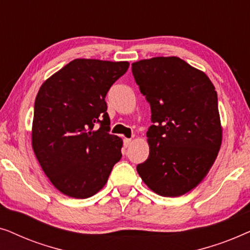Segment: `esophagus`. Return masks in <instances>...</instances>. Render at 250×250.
<instances>
[{
    "mask_svg": "<svg viewBox=\"0 0 250 250\" xmlns=\"http://www.w3.org/2000/svg\"><path fill=\"white\" fill-rule=\"evenodd\" d=\"M132 143V140L131 139H124V146L125 148H127V146H129V145Z\"/></svg>",
    "mask_w": 250,
    "mask_h": 250,
    "instance_id": "obj_1",
    "label": "esophagus"
}]
</instances>
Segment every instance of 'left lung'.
<instances>
[{"instance_id": "obj_1", "label": "left lung", "mask_w": 250, "mask_h": 250, "mask_svg": "<svg viewBox=\"0 0 250 250\" xmlns=\"http://www.w3.org/2000/svg\"><path fill=\"white\" fill-rule=\"evenodd\" d=\"M151 109L149 157L136 166L143 182L164 197H179L209 172L222 142L217 93L203 71L177 57L132 63Z\"/></svg>"}]
</instances>
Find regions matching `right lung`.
I'll list each match as a JSON object with an SVG mask.
<instances>
[{"instance_id": "obj_1", "label": "right lung", "mask_w": 250, "mask_h": 250, "mask_svg": "<svg viewBox=\"0 0 250 250\" xmlns=\"http://www.w3.org/2000/svg\"><path fill=\"white\" fill-rule=\"evenodd\" d=\"M128 66L126 61L75 59L37 93L34 152L53 186L68 197L85 199L97 193L122 158L123 141L109 133L104 99Z\"/></svg>"}]
</instances>
